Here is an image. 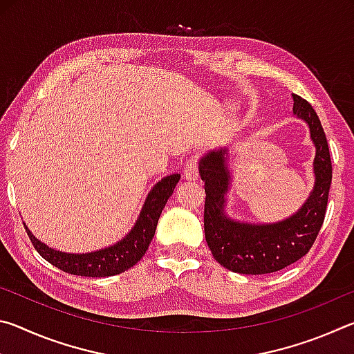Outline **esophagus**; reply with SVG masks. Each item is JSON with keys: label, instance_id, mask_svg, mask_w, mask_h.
<instances>
[{"label": "esophagus", "instance_id": "esophagus-1", "mask_svg": "<svg viewBox=\"0 0 354 354\" xmlns=\"http://www.w3.org/2000/svg\"><path fill=\"white\" fill-rule=\"evenodd\" d=\"M184 178L189 179V181H194V179L198 178V158H196V156H190V158L185 160Z\"/></svg>", "mask_w": 354, "mask_h": 354}]
</instances>
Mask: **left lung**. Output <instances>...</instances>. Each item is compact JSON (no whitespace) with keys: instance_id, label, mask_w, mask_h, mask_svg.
<instances>
[{"instance_id":"1","label":"left lung","mask_w":354,"mask_h":354,"mask_svg":"<svg viewBox=\"0 0 354 354\" xmlns=\"http://www.w3.org/2000/svg\"><path fill=\"white\" fill-rule=\"evenodd\" d=\"M293 113L309 124L317 149L315 187L293 217L274 225H245L225 217V192L230 183L223 159L226 148L209 153L200 162L206 192L205 236L207 247L220 266L234 273L266 274L283 270L308 254L325 220L333 179L325 131L314 107L298 95H293Z\"/></svg>"}]
</instances>
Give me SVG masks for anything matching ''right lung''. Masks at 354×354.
<instances>
[{
    "instance_id": "right-lung-1",
    "label": "right lung",
    "mask_w": 354,
    "mask_h": 354,
    "mask_svg": "<svg viewBox=\"0 0 354 354\" xmlns=\"http://www.w3.org/2000/svg\"><path fill=\"white\" fill-rule=\"evenodd\" d=\"M179 178H181L179 175H170L156 184L153 190L148 194L140 217L129 234L123 241L106 250L87 254L61 253V251L53 250L46 247L45 243L39 242L28 227L26 232L31 239L34 248L39 251V254L65 273L88 278H104L118 274L136 266L142 259V256L145 254L149 242L154 237L160 212H162L167 200L170 198L173 190H175Z\"/></svg>"
}]
</instances>
